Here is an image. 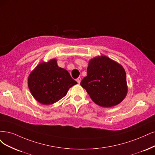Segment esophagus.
<instances>
[{
    "label": "esophagus",
    "mask_w": 155,
    "mask_h": 155,
    "mask_svg": "<svg viewBox=\"0 0 155 155\" xmlns=\"http://www.w3.org/2000/svg\"><path fill=\"white\" fill-rule=\"evenodd\" d=\"M76 81H77V82H78V84H80V83H81V77L77 78L76 79Z\"/></svg>",
    "instance_id": "obj_1"
}]
</instances>
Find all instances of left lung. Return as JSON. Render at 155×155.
Listing matches in <instances>:
<instances>
[{"mask_svg":"<svg viewBox=\"0 0 155 155\" xmlns=\"http://www.w3.org/2000/svg\"><path fill=\"white\" fill-rule=\"evenodd\" d=\"M87 75L81 82L96 104L111 107L127 96V75L123 67L107 56L94 57L89 62Z\"/></svg>","mask_w":155,"mask_h":155,"instance_id":"obj_1","label":"left lung"}]
</instances>
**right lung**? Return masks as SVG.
<instances>
[{"instance_id":"right-lung-1","label":"right lung","mask_w":155,"mask_h":155,"mask_svg":"<svg viewBox=\"0 0 155 155\" xmlns=\"http://www.w3.org/2000/svg\"><path fill=\"white\" fill-rule=\"evenodd\" d=\"M77 84L66 70L57 66L55 59L40 63L28 78V86L32 95L43 105L58 101Z\"/></svg>"}]
</instances>
